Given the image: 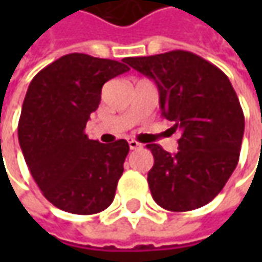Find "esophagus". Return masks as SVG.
I'll list each match as a JSON object with an SVG mask.
<instances>
[{
    "mask_svg": "<svg viewBox=\"0 0 262 262\" xmlns=\"http://www.w3.org/2000/svg\"><path fill=\"white\" fill-rule=\"evenodd\" d=\"M128 144H129V148H131V150H138V148H141V144H140V143H138V141H134V140H129V141H128Z\"/></svg>",
    "mask_w": 262,
    "mask_h": 262,
    "instance_id": "obj_1",
    "label": "esophagus"
}]
</instances>
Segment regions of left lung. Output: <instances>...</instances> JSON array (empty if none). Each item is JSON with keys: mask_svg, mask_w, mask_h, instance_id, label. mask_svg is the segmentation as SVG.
Wrapping results in <instances>:
<instances>
[{"mask_svg": "<svg viewBox=\"0 0 262 262\" xmlns=\"http://www.w3.org/2000/svg\"><path fill=\"white\" fill-rule=\"evenodd\" d=\"M124 62L156 83L162 116L173 122V133H181L175 155L147 144L155 157L147 175L153 200L169 211L206 206L233 173L245 129L229 78L188 51L125 58Z\"/></svg>", "mask_w": 262, "mask_h": 262, "instance_id": "8db88e82", "label": "left lung"}]
</instances>
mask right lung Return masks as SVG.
<instances>
[{"label":"right lung","mask_w":262,"mask_h":262,"mask_svg":"<svg viewBox=\"0 0 262 262\" xmlns=\"http://www.w3.org/2000/svg\"><path fill=\"white\" fill-rule=\"evenodd\" d=\"M129 68L114 59L68 54L40 70L27 89L18 143L45 198L67 213L95 214L112 204L129 151L84 133L102 87Z\"/></svg>","instance_id":"obj_1"}]
</instances>
